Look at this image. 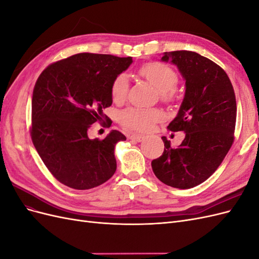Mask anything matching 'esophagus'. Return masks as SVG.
Segmentation results:
<instances>
[{"mask_svg": "<svg viewBox=\"0 0 259 259\" xmlns=\"http://www.w3.org/2000/svg\"><path fill=\"white\" fill-rule=\"evenodd\" d=\"M130 139H131V140H135V142H137V143H140V142H142V140L144 139V135L132 134V135L130 136Z\"/></svg>", "mask_w": 259, "mask_h": 259, "instance_id": "1", "label": "esophagus"}]
</instances>
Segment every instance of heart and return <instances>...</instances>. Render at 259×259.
<instances>
[{
	"label": "heart",
	"instance_id": "obj_1",
	"mask_svg": "<svg viewBox=\"0 0 259 259\" xmlns=\"http://www.w3.org/2000/svg\"><path fill=\"white\" fill-rule=\"evenodd\" d=\"M139 74L150 83L159 92L162 100L169 101L174 97V88L178 77L170 67L161 62H148L139 69ZM128 76L126 74L117 75L111 85V95L114 101H123L127 95ZM162 112L156 109L130 108L121 113V123L128 128L146 131L151 127L154 121L161 119Z\"/></svg>",
	"mask_w": 259,
	"mask_h": 259
}]
</instances>
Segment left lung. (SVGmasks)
I'll list each match as a JSON object with an SVG mask.
<instances>
[{"label":"left lung","mask_w":259,"mask_h":259,"mask_svg":"<svg viewBox=\"0 0 259 259\" xmlns=\"http://www.w3.org/2000/svg\"><path fill=\"white\" fill-rule=\"evenodd\" d=\"M161 60L175 65L185 80L183 103L167 126L171 132L183 131L185 139L171 148L163 136L164 152L151 166L163 184L189 189L214 173L232 146L236 95L224 70L198 53L168 52Z\"/></svg>","instance_id":"8db88e82"}]
</instances>
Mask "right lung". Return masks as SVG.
I'll return each mask as SVG.
<instances>
[{"instance_id":"obj_1","label":"right lung","mask_w":259,"mask_h":259,"mask_svg":"<svg viewBox=\"0 0 259 259\" xmlns=\"http://www.w3.org/2000/svg\"><path fill=\"white\" fill-rule=\"evenodd\" d=\"M132 62V57L81 53L54 62L38 76L31 138L61 184L88 190L115 173L114 148L126 137L112 130L104 139H91L88 132L92 124L104 121L103 110L112 105V82Z\"/></svg>"}]
</instances>
